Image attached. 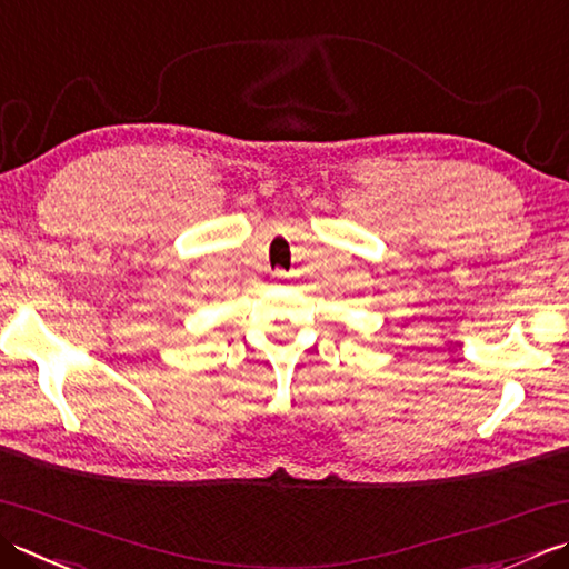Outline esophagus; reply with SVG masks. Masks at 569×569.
<instances>
[{
  "label": "esophagus",
  "mask_w": 569,
  "mask_h": 569,
  "mask_svg": "<svg viewBox=\"0 0 569 569\" xmlns=\"http://www.w3.org/2000/svg\"><path fill=\"white\" fill-rule=\"evenodd\" d=\"M283 276H286V273H278V278H283Z\"/></svg>",
  "instance_id": "34e87169"
}]
</instances>
